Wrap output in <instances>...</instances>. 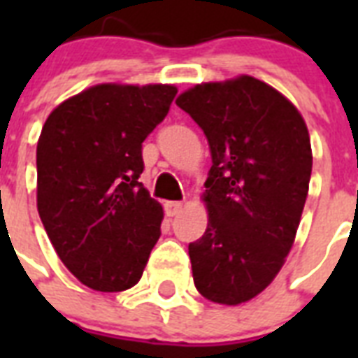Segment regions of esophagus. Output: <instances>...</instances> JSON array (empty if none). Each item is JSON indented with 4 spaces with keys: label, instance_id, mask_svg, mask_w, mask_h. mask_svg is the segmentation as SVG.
I'll return each instance as SVG.
<instances>
[{
    "label": "esophagus",
    "instance_id": "34e87169",
    "mask_svg": "<svg viewBox=\"0 0 358 358\" xmlns=\"http://www.w3.org/2000/svg\"><path fill=\"white\" fill-rule=\"evenodd\" d=\"M180 210H182V202H167L165 204V213L169 217H174L176 213H180Z\"/></svg>",
    "mask_w": 358,
    "mask_h": 358
}]
</instances>
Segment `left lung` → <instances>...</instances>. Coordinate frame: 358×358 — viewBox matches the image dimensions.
<instances>
[{"mask_svg":"<svg viewBox=\"0 0 358 358\" xmlns=\"http://www.w3.org/2000/svg\"><path fill=\"white\" fill-rule=\"evenodd\" d=\"M176 106L212 152L193 280L206 299L239 305L271 284L294 245L312 173L308 129L294 103L250 76L195 85Z\"/></svg>","mask_w":358,"mask_h":358,"instance_id":"obj_1","label":"left lung"}]
</instances>
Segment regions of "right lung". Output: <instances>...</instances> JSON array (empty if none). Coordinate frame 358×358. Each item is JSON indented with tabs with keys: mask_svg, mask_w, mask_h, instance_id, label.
<instances>
[{
	"mask_svg": "<svg viewBox=\"0 0 358 358\" xmlns=\"http://www.w3.org/2000/svg\"><path fill=\"white\" fill-rule=\"evenodd\" d=\"M174 85L103 83L64 100L36 145V208L61 262L96 292L139 282L163 208L139 176L143 141L169 113Z\"/></svg>",
	"mask_w": 358,
	"mask_h": 358,
	"instance_id": "right-lung-1",
	"label": "right lung"
}]
</instances>
